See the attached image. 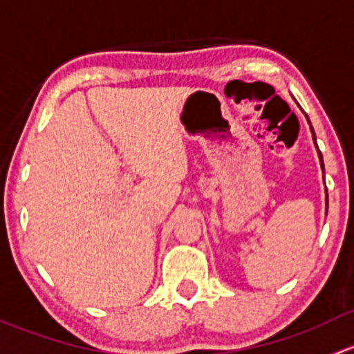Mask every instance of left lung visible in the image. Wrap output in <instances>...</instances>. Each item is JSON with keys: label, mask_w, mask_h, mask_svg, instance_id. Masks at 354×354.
Here are the masks:
<instances>
[{"label": "left lung", "mask_w": 354, "mask_h": 354, "mask_svg": "<svg viewBox=\"0 0 354 354\" xmlns=\"http://www.w3.org/2000/svg\"><path fill=\"white\" fill-rule=\"evenodd\" d=\"M312 133H313V129H312ZM313 141H315V134H313ZM315 147H317V143H315ZM317 150H319V148H317ZM319 156H320V165H322V170H324V162H322V155H320V151H319Z\"/></svg>", "instance_id": "obj_1"}]
</instances>
